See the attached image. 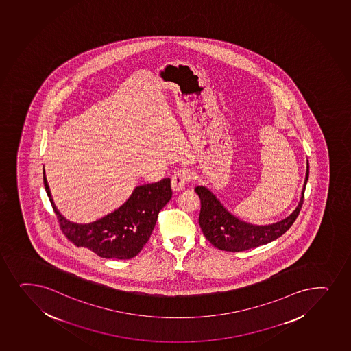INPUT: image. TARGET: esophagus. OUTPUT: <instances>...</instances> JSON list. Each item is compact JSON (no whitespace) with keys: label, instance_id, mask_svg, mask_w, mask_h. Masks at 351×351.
Masks as SVG:
<instances>
[{"label":"esophagus","instance_id":"obj_1","mask_svg":"<svg viewBox=\"0 0 351 351\" xmlns=\"http://www.w3.org/2000/svg\"><path fill=\"white\" fill-rule=\"evenodd\" d=\"M190 180H191V175L188 170L178 169L171 176V188L175 193L181 191L182 189H184L185 183Z\"/></svg>","mask_w":351,"mask_h":351}]
</instances>
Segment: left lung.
I'll return each instance as SVG.
<instances>
[{
    "label": "left lung",
    "instance_id": "1",
    "mask_svg": "<svg viewBox=\"0 0 351 351\" xmlns=\"http://www.w3.org/2000/svg\"><path fill=\"white\" fill-rule=\"evenodd\" d=\"M308 176L309 165L307 162L304 189L296 209L287 218L271 225H253L241 221L225 209L219 199H217L209 189L205 186H196L195 191L201 199L198 223L203 234L215 247L229 252H241L276 241V238L282 236L291 228L296 217L299 216L304 203Z\"/></svg>",
    "mask_w": 351,
    "mask_h": 351
}]
</instances>
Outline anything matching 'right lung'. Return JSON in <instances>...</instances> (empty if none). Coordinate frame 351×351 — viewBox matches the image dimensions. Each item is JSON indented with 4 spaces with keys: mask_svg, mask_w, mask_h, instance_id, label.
Returning <instances> with one entry per match:
<instances>
[{
    "mask_svg": "<svg viewBox=\"0 0 351 351\" xmlns=\"http://www.w3.org/2000/svg\"><path fill=\"white\" fill-rule=\"evenodd\" d=\"M44 186L60 229L77 247H86L107 259H130L141 251L153 232L158 213L170 201V178L135 188L126 203L90 224L65 219L56 208L43 171Z\"/></svg>",
    "mask_w": 351,
    "mask_h": 351,
    "instance_id": "obj_1",
    "label": "right lung"
}]
</instances>
